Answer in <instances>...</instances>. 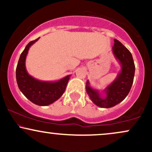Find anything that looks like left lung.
I'll list each match as a JSON object with an SVG mask.
<instances>
[{
  "instance_id": "8db88e82",
  "label": "left lung",
  "mask_w": 152,
  "mask_h": 152,
  "mask_svg": "<svg viewBox=\"0 0 152 152\" xmlns=\"http://www.w3.org/2000/svg\"><path fill=\"white\" fill-rule=\"evenodd\" d=\"M112 50L121 64V70L116 79L104 90L106 96H101L98 91L90 86L88 81L86 82V92L91 100L102 108H111L121 102L129 93L134 81L135 66L131 52L116 39H114Z\"/></svg>"
}]
</instances>
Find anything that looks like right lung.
I'll use <instances>...</instances> for the list:
<instances>
[{
  "mask_svg": "<svg viewBox=\"0 0 152 152\" xmlns=\"http://www.w3.org/2000/svg\"><path fill=\"white\" fill-rule=\"evenodd\" d=\"M39 38L28 43L20 54L16 67V81L20 91L28 99L38 106H47L58 100L65 91L70 75L54 82L42 81L28 74L26 69V58L29 48Z\"/></svg>",
  "mask_w": 152,
  "mask_h": 152,
  "instance_id": "right-lung-1",
  "label": "right lung"
}]
</instances>
